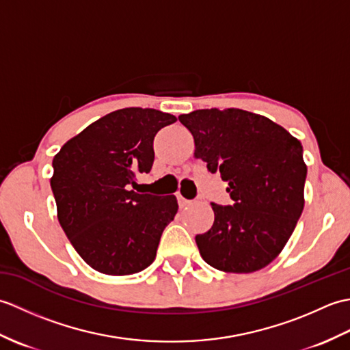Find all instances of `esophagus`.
I'll list each match as a JSON object with an SVG mask.
<instances>
[{
    "instance_id": "obj_1",
    "label": "esophagus",
    "mask_w": 350,
    "mask_h": 350,
    "mask_svg": "<svg viewBox=\"0 0 350 350\" xmlns=\"http://www.w3.org/2000/svg\"><path fill=\"white\" fill-rule=\"evenodd\" d=\"M176 197H177V203H179V206L180 207H185V206H189L192 202H191V200H187V198H185L182 194H180V192H177V194H176Z\"/></svg>"
}]
</instances>
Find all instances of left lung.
I'll list each match as a JSON object with an SVG mask.
<instances>
[{"instance_id": "obj_1", "label": "left lung", "mask_w": 350, "mask_h": 350, "mask_svg": "<svg viewBox=\"0 0 350 350\" xmlns=\"http://www.w3.org/2000/svg\"><path fill=\"white\" fill-rule=\"evenodd\" d=\"M179 120L194 137L196 158L228 182L233 200L211 203L213 226L196 236L200 254L224 272L262 269L301 218L307 177L301 143L269 118L243 109H197Z\"/></svg>"}]
</instances>
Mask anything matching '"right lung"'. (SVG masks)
<instances>
[{"mask_svg":"<svg viewBox=\"0 0 350 350\" xmlns=\"http://www.w3.org/2000/svg\"><path fill=\"white\" fill-rule=\"evenodd\" d=\"M176 120L152 108L117 109L69 139L52 161L58 221L93 269L131 275L153 263L179 206L174 196L138 194L128 185L152 170L154 135Z\"/></svg>","mask_w":350,"mask_h":350,"instance_id":"obj_1","label":"right lung"}]
</instances>
